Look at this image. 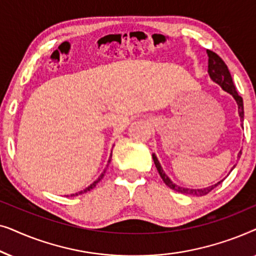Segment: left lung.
<instances>
[{
	"mask_svg": "<svg viewBox=\"0 0 256 256\" xmlns=\"http://www.w3.org/2000/svg\"><path fill=\"white\" fill-rule=\"evenodd\" d=\"M206 52H208V74H210V76H211V79L213 80V82L219 84V85L222 87L224 90H226V92L232 94L234 99L236 100L238 107H239L240 118H244L242 98H241L236 92V86H234L232 76H230V73L228 71V68H227L226 64L224 62L222 59L220 58L218 54H214L213 51L208 50ZM240 155H241V152H239V155L238 156L240 157ZM152 160H154V163H155V166H156V169H157V171H158L160 176L163 180L164 183H166L170 188H172L174 191L180 192V194H188V196H205V194H210L213 188H214L216 186H218V185L222 182V180L219 182V183L212 185V186L204 188H197V190H196V188H186L178 186V185L174 184L170 180V178L166 176L162 168H160V164L155 155H152Z\"/></svg>",
	"mask_w": 256,
	"mask_h": 256,
	"instance_id": "left-lung-1",
	"label": "left lung"
}]
</instances>
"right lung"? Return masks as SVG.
Here are the masks:
<instances>
[{"label": "right lung", "mask_w": 256, "mask_h": 256, "mask_svg": "<svg viewBox=\"0 0 256 256\" xmlns=\"http://www.w3.org/2000/svg\"><path fill=\"white\" fill-rule=\"evenodd\" d=\"M110 158H112V155H110ZM108 162H110V160H108ZM104 172H102V174H101V176H100L99 178H98V180H96V182H94V183H93V184H90V186H88V188H85V190H82V191H80V192H78V194H71V197H74V196H78V194H85V192H87V191L92 190V188H96V185L98 183H99V182H100L101 180H102V177H104Z\"/></svg>", "instance_id": "1"}]
</instances>
